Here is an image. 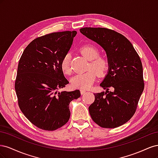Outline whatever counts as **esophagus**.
Instances as JSON below:
<instances>
[{
	"label": "esophagus",
	"mask_w": 158,
	"mask_h": 158,
	"mask_svg": "<svg viewBox=\"0 0 158 158\" xmlns=\"http://www.w3.org/2000/svg\"><path fill=\"white\" fill-rule=\"evenodd\" d=\"M80 92H81V94H82V95H84V94H85V93H86V91H85V90H84V89H80Z\"/></svg>",
	"instance_id": "1"
}]
</instances>
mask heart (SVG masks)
Segmentation results:
<instances>
[{"label":"heart","instance_id":"1","mask_svg":"<svg viewBox=\"0 0 158 158\" xmlns=\"http://www.w3.org/2000/svg\"><path fill=\"white\" fill-rule=\"evenodd\" d=\"M80 53L85 56L90 63L88 69H92L85 73H81L74 76L71 79V85L74 88L88 89L96 80L97 75L103 76L106 75L109 68V63L107 59L99 56V50L94 45H85L80 47ZM61 69L65 74H70L72 69L70 66V55L66 54L60 63Z\"/></svg>","mask_w":158,"mask_h":158}]
</instances>
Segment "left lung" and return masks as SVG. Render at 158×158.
I'll use <instances>...</instances> for the list:
<instances>
[{"instance_id":"left-lung-1","label":"left lung","mask_w":158,"mask_h":158,"mask_svg":"<svg viewBox=\"0 0 158 158\" xmlns=\"http://www.w3.org/2000/svg\"><path fill=\"white\" fill-rule=\"evenodd\" d=\"M80 31L103 47L109 63L107 74L100 84L106 92L94 94L95 101L89 107L90 116L101 127H120L135 113L144 88L140 56L128 39L115 31L83 27Z\"/></svg>"}]
</instances>
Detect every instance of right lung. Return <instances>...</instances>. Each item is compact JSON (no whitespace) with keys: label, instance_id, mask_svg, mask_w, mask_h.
<instances>
[{"label":"right lung","instance_id":"right-lung-1","mask_svg":"<svg viewBox=\"0 0 158 158\" xmlns=\"http://www.w3.org/2000/svg\"><path fill=\"white\" fill-rule=\"evenodd\" d=\"M76 31L55 32L37 37L19 60L15 90L19 107L33 125L55 131L70 118L69 104L80 97V90L58 92L69 81L60 63L70 50Z\"/></svg>","mask_w":158,"mask_h":158}]
</instances>
